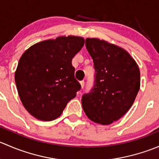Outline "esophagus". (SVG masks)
<instances>
[{
	"label": "esophagus",
	"instance_id": "obj_1",
	"mask_svg": "<svg viewBox=\"0 0 159 159\" xmlns=\"http://www.w3.org/2000/svg\"><path fill=\"white\" fill-rule=\"evenodd\" d=\"M80 84H81V88H84V81H80Z\"/></svg>",
	"mask_w": 159,
	"mask_h": 159
}]
</instances>
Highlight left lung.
Returning <instances> with one entry per match:
<instances>
[{
  "mask_svg": "<svg viewBox=\"0 0 159 159\" xmlns=\"http://www.w3.org/2000/svg\"><path fill=\"white\" fill-rule=\"evenodd\" d=\"M85 46L94 62L93 88L81 98L89 119L110 125L130 109L140 89V71L124 49L97 38H87Z\"/></svg>",
  "mask_w": 159,
  "mask_h": 159,
  "instance_id": "obj_1",
  "label": "left lung"
}]
</instances>
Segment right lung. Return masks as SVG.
Masks as SVG:
<instances>
[{
	"instance_id": "right-lung-1",
	"label": "right lung",
	"mask_w": 159,
	"mask_h": 159,
	"mask_svg": "<svg viewBox=\"0 0 159 159\" xmlns=\"http://www.w3.org/2000/svg\"><path fill=\"white\" fill-rule=\"evenodd\" d=\"M84 44L81 37L41 41L20 58L15 72L19 97L27 111L41 121L58 118L81 86L71 61Z\"/></svg>"
}]
</instances>
